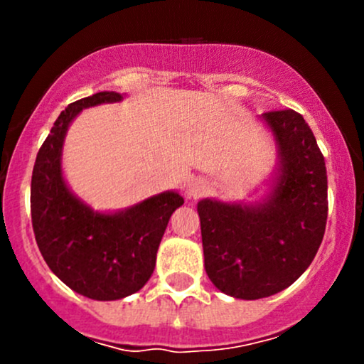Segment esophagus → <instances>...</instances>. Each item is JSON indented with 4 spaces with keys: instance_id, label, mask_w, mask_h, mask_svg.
<instances>
[{
    "instance_id": "1",
    "label": "esophagus",
    "mask_w": 364,
    "mask_h": 364,
    "mask_svg": "<svg viewBox=\"0 0 364 364\" xmlns=\"http://www.w3.org/2000/svg\"><path fill=\"white\" fill-rule=\"evenodd\" d=\"M209 188H211V185H209L208 179L196 178L186 186V196H188V199H199L209 192Z\"/></svg>"
}]
</instances>
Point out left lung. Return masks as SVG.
Here are the masks:
<instances>
[{
  "label": "left lung",
  "mask_w": 364,
  "mask_h": 364,
  "mask_svg": "<svg viewBox=\"0 0 364 364\" xmlns=\"http://www.w3.org/2000/svg\"><path fill=\"white\" fill-rule=\"evenodd\" d=\"M277 142V172L260 203L197 204L204 267L218 291L260 299L292 285L322 243L328 174L314 132L296 111L260 116Z\"/></svg>",
  "instance_id": "obj_1"
}]
</instances>
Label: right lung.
<instances>
[{"instance_id": "obj_1", "label": "right lung", "mask_w": 364, "mask_h": 364, "mask_svg": "<svg viewBox=\"0 0 364 364\" xmlns=\"http://www.w3.org/2000/svg\"><path fill=\"white\" fill-rule=\"evenodd\" d=\"M100 91L70 104L43 141L31 176V223L47 266L77 294L116 301L141 291L151 278L161 236L183 205L174 190L116 213L93 211L63 178L61 153L70 123L82 109L121 102Z\"/></svg>"}]
</instances>
